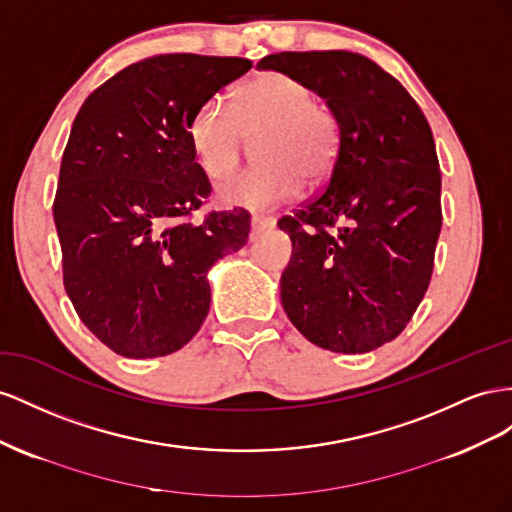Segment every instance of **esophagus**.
Here are the masks:
<instances>
[{
    "label": "esophagus",
    "instance_id": "esophagus-1",
    "mask_svg": "<svg viewBox=\"0 0 512 512\" xmlns=\"http://www.w3.org/2000/svg\"><path fill=\"white\" fill-rule=\"evenodd\" d=\"M276 225V221L272 216H253L251 218V227H253V233H261V231H266V229H272Z\"/></svg>",
    "mask_w": 512,
    "mask_h": 512
}]
</instances>
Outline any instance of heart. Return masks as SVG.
Segmentation results:
<instances>
[{
    "instance_id": "heart-1",
    "label": "heart",
    "mask_w": 512,
    "mask_h": 512,
    "mask_svg": "<svg viewBox=\"0 0 512 512\" xmlns=\"http://www.w3.org/2000/svg\"><path fill=\"white\" fill-rule=\"evenodd\" d=\"M246 139L255 141L259 165L221 188L229 206L270 208L296 197L302 180L326 182L343 145L339 113L317 100L313 87L287 72L270 70L248 81L236 105L212 96L188 122V143L201 173L225 182L240 167Z\"/></svg>"
}]
</instances>
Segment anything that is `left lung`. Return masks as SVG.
Wrapping results in <instances>:
<instances>
[{
  "mask_svg": "<svg viewBox=\"0 0 512 512\" xmlns=\"http://www.w3.org/2000/svg\"><path fill=\"white\" fill-rule=\"evenodd\" d=\"M257 68L306 81L343 124L326 186L279 218L294 244L283 309L319 347L371 352L403 332L433 274L442 173L429 122L405 87L360 53L283 51Z\"/></svg>",
  "mask_w": 512,
  "mask_h": 512,
  "instance_id": "1",
  "label": "left lung"
}]
</instances>
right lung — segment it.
Listing matches in <instances>:
<instances>
[{
    "label": "right lung",
    "mask_w": 512,
    "mask_h": 512,
    "mask_svg": "<svg viewBox=\"0 0 512 512\" xmlns=\"http://www.w3.org/2000/svg\"><path fill=\"white\" fill-rule=\"evenodd\" d=\"M251 68L244 57L154 55L96 87L72 122L53 201L64 287L115 354L182 349L210 311L208 270L248 240L242 208L191 221L212 186L188 122Z\"/></svg>",
    "instance_id": "1"
}]
</instances>
